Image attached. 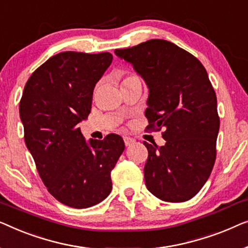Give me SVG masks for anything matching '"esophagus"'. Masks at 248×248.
<instances>
[{
    "label": "esophagus",
    "instance_id": "34e87169",
    "mask_svg": "<svg viewBox=\"0 0 248 248\" xmlns=\"http://www.w3.org/2000/svg\"><path fill=\"white\" fill-rule=\"evenodd\" d=\"M124 145L125 146H130L135 142V139L134 138H130V137H124Z\"/></svg>",
    "mask_w": 248,
    "mask_h": 248
}]
</instances>
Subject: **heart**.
Here are the masks:
<instances>
[{
  "mask_svg": "<svg viewBox=\"0 0 248 248\" xmlns=\"http://www.w3.org/2000/svg\"><path fill=\"white\" fill-rule=\"evenodd\" d=\"M137 78V76H135V75H129V76H128V78H125V79H128V78Z\"/></svg>",
  "mask_w": 248,
  "mask_h": 248,
  "instance_id": "obj_1",
  "label": "heart"
}]
</instances>
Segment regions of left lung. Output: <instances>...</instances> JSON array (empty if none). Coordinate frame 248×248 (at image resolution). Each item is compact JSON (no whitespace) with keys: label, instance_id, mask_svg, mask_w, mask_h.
Masks as SVG:
<instances>
[{"label":"left lung","instance_id":"obj_1","mask_svg":"<svg viewBox=\"0 0 248 248\" xmlns=\"http://www.w3.org/2000/svg\"><path fill=\"white\" fill-rule=\"evenodd\" d=\"M114 54L131 64L147 85L148 128H165L164 146L144 141L146 186L163 201L190 200L210 176L220 124L207 71L193 55L163 39Z\"/></svg>","mask_w":248,"mask_h":248}]
</instances>
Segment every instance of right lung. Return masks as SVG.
<instances>
[{
    "mask_svg": "<svg viewBox=\"0 0 248 248\" xmlns=\"http://www.w3.org/2000/svg\"><path fill=\"white\" fill-rule=\"evenodd\" d=\"M112 58L110 53L55 55L32 73L20 101L24 140L41 180L72 208L92 207L110 194L111 170L124 151L119 135L85 140L78 128Z\"/></svg>",
    "mask_w": 248,
    "mask_h": 248,
    "instance_id": "1",
    "label": "right lung"
}]
</instances>
